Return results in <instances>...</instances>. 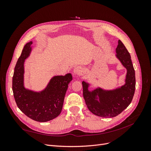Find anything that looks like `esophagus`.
I'll return each mask as SVG.
<instances>
[{
  "mask_svg": "<svg viewBox=\"0 0 151 151\" xmlns=\"http://www.w3.org/2000/svg\"><path fill=\"white\" fill-rule=\"evenodd\" d=\"M73 72H74L75 75H81L82 72H83V69H82V68L80 66H77L74 68Z\"/></svg>",
  "mask_w": 151,
  "mask_h": 151,
  "instance_id": "1",
  "label": "esophagus"
}]
</instances>
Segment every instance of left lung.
Masks as SVG:
<instances>
[{
	"instance_id": "left-lung-1",
	"label": "left lung",
	"mask_w": 151,
	"mask_h": 151,
	"mask_svg": "<svg viewBox=\"0 0 151 151\" xmlns=\"http://www.w3.org/2000/svg\"><path fill=\"white\" fill-rule=\"evenodd\" d=\"M116 57L127 69L125 84L113 90L98 88L89 91V84L83 81V96L89 110L104 118L115 117L126 109L132 102L135 89V74L131 57L125 45L118 40Z\"/></svg>"
}]
</instances>
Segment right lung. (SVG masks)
Listing matches in <instances>:
<instances>
[{"label":"right lung","instance_id":"1","mask_svg":"<svg viewBox=\"0 0 151 151\" xmlns=\"http://www.w3.org/2000/svg\"><path fill=\"white\" fill-rule=\"evenodd\" d=\"M30 42L26 43L18 58L12 77V91L17 106L31 119L45 122L60 115L68 85L72 80L71 74L54 76L47 88L35 92L24 86V63L31 51Z\"/></svg>","mask_w":151,"mask_h":151}]
</instances>
